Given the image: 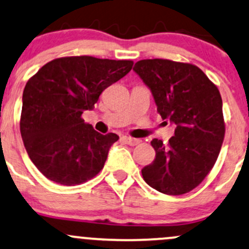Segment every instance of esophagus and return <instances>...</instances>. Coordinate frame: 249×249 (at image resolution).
I'll return each instance as SVG.
<instances>
[{
  "label": "esophagus",
  "mask_w": 249,
  "mask_h": 249,
  "mask_svg": "<svg viewBox=\"0 0 249 249\" xmlns=\"http://www.w3.org/2000/svg\"><path fill=\"white\" fill-rule=\"evenodd\" d=\"M122 139L125 142V143L129 144V145H137V144L139 143L138 139L132 138V137H129V136H124V137H123Z\"/></svg>",
  "instance_id": "1"
}]
</instances>
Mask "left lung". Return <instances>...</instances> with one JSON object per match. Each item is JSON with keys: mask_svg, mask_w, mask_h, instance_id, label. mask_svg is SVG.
<instances>
[{"mask_svg": "<svg viewBox=\"0 0 249 249\" xmlns=\"http://www.w3.org/2000/svg\"><path fill=\"white\" fill-rule=\"evenodd\" d=\"M133 71L151 91L162 119L175 125L168 145L156 138L151 142L156 157L142 169L144 181L166 195L189 193L220 154L225 137L220 92L190 64L147 59L136 62Z\"/></svg>", "mask_w": 249, "mask_h": 249, "instance_id": "8db88e82", "label": "left lung"}]
</instances>
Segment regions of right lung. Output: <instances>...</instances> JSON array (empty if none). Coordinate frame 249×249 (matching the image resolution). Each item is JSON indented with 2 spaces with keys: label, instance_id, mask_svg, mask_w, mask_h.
Segmentation results:
<instances>
[{
  "label": "right lung",
  "instance_id": "add662e5",
  "mask_svg": "<svg viewBox=\"0 0 249 249\" xmlns=\"http://www.w3.org/2000/svg\"><path fill=\"white\" fill-rule=\"evenodd\" d=\"M130 60L68 56L41 67L23 89L20 130L34 165L62 185L84 183L104 168L116 133L102 135L81 114L106 87L130 72Z\"/></svg>",
  "mask_w": 249,
  "mask_h": 249
}]
</instances>
